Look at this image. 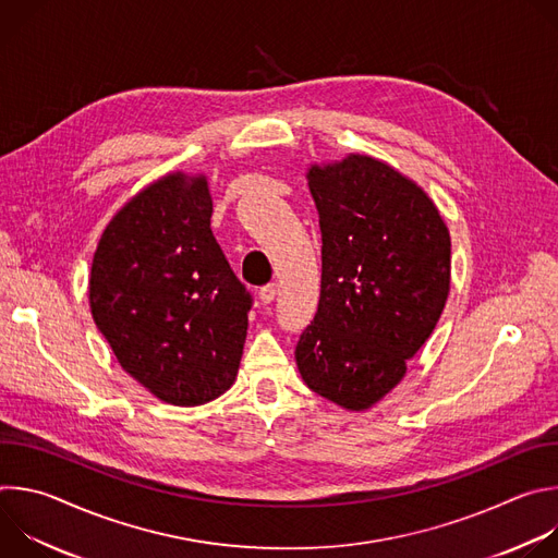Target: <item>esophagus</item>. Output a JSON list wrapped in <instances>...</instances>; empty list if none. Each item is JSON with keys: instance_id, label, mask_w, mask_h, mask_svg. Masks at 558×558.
<instances>
[{"instance_id": "1", "label": "esophagus", "mask_w": 558, "mask_h": 558, "mask_svg": "<svg viewBox=\"0 0 558 558\" xmlns=\"http://www.w3.org/2000/svg\"><path fill=\"white\" fill-rule=\"evenodd\" d=\"M276 293H278V287H276V284H265V287H260L258 298H260L263 304H271L274 298H276Z\"/></svg>"}]
</instances>
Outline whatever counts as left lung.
<instances>
[{"label": "left lung", "mask_w": 558, "mask_h": 558, "mask_svg": "<svg viewBox=\"0 0 558 558\" xmlns=\"http://www.w3.org/2000/svg\"><path fill=\"white\" fill-rule=\"evenodd\" d=\"M320 214L323 282L295 364L304 384L368 411L400 384L450 291V233L413 179L368 154L306 170Z\"/></svg>", "instance_id": "obj_1"}]
</instances>
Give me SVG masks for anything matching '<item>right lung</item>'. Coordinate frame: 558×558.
I'll return each mask as SVG.
<instances>
[{"label":"right lung","mask_w":558,"mask_h":558,"mask_svg":"<svg viewBox=\"0 0 558 558\" xmlns=\"http://www.w3.org/2000/svg\"><path fill=\"white\" fill-rule=\"evenodd\" d=\"M205 174L170 172L106 225L88 300L121 368L154 397L201 407L231 388L252 298L209 227Z\"/></svg>","instance_id":"1"}]
</instances>
